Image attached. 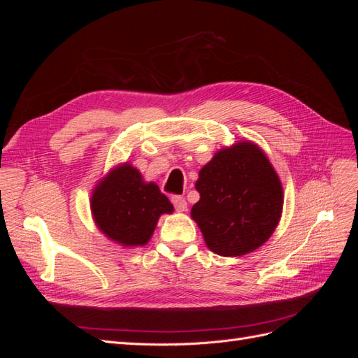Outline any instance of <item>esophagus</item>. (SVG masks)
<instances>
[{
	"mask_svg": "<svg viewBox=\"0 0 358 358\" xmlns=\"http://www.w3.org/2000/svg\"><path fill=\"white\" fill-rule=\"evenodd\" d=\"M171 203L175 204V209H176L178 212H187V209H188L187 200L183 199V197H180V196H175V197H171Z\"/></svg>",
	"mask_w": 358,
	"mask_h": 358,
	"instance_id": "obj_1",
	"label": "esophagus"
}]
</instances>
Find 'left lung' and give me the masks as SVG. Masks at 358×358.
<instances>
[{"instance_id":"1","label":"left lung","mask_w":358,"mask_h":358,"mask_svg":"<svg viewBox=\"0 0 358 358\" xmlns=\"http://www.w3.org/2000/svg\"><path fill=\"white\" fill-rule=\"evenodd\" d=\"M196 189L200 200L191 218L210 251L222 257L255 251L273 234L282 213V183L249 140L218 150L200 170Z\"/></svg>"}]
</instances>
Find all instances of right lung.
Segmentation results:
<instances>
[{
	"instance_id": "obj_1",
	"label": "right lung",
	"mask_w": 358,
	"mask_h": 358,
	"mask_svg": "<svg viewBox=\"0 0 358 358\" xmlns=\"http://www.w3.org/2000/svg\"><path fill=\"white\" fill-rule=\"evenodd\" d=\"M91 210L100 231L121 246H143L149 242L162 213L173 204L154 182H145L128 162L112 169L96 183Z\"/></svg>"
}]
</instances>
